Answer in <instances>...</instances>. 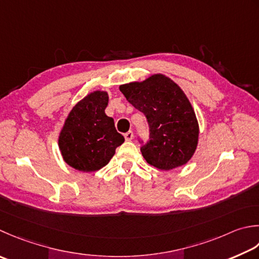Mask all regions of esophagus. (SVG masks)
Here are the masks:
<instances>
[{
	"label": "esophagus",
	"instance_id": "34e87169",
	"mask_svg": "<svg viewBox=\"0 0 259 259\" xmlns=\"http://www.w3.org/2000/svg\"><path fill=\"white\" fill-rule=\"evenodd\" d=\"M124 138H125V140H133V138H134V133L133 131H128V133H125L124 134Z\"/></svg>",
	"mask_w": 259,
	"mask_h": 259
}]
</instances>
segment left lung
<instances>
[{
    "mask_svg": "<svg viewBox=\"0 0 259 259\" xmlns=\"http://www.w3.org/2000/svg\"><path fill=\"white\" fill-rule=\"evenodd\" d=\"M120 91L148 121L149 139L146 144L139 140L147 163L163 170L186 164L196 149L199 123L180 86L156 74L144 82L121 85Z\"/></svg>",
    "mask_w": 259,
    "mask_h": 259,
    "instance_id": "1",
    "label": "left lung"
}]
</instances>
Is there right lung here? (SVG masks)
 I'll list each match as a JSON object with an SVG mask.
<instances>
[{
	"mask_svg": "<svg viewBox=\"0 0 259 259\" xmlns=\"http://www.w3.org/2000/svg\"><path fill=\"white\" fill-rule=\"evenodd\" d=\"M109 96L95 91L70 111L59 136L63 158L80 171H94L109 163L123 136L116 131L114 120L105 114Z\"/></svg>",
	"mask_w": 259,
	"mask_h": 259,
	"instance_id": "right-lung-1",
	"label": "right lung"
}]
</instances>
